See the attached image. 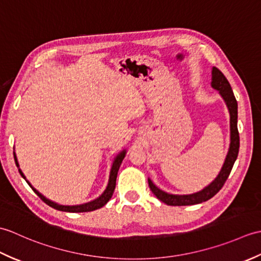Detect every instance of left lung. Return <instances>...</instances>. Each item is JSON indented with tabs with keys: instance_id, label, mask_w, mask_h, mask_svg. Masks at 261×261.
I'll use <instances>...</instances> for the list:
<instances>
[{
	"instance_id": "left-lung-1",
	"label": "left lung",
	"mask_w": 261,
	"mask_h": 261,
	"mask_svg": "<svg viewBox=\"0 0 261 261\" xmlns=\"http://www.w3.org/2000/svg\"><path fill=\"white\" fill-rule=\"evenodd\" d=\"M211 85L214 90L219 91L220 95L222 96L226 107L229 109L230 113V148L224 164L221 168L219 175L216 178L207 185L202 191L194 194H188V195H175V194H169L160 190L156 185L153 184L151 179L148 178L149 187L151 192L157 196L158 199L164 202L167 205H173V206H181V205H194L199 204L202 202L207 201L212 198L221 188L223 187L225 180L231 173L232 167H233L236 159L239 153L240 147V138L239 131H238V103L234 97V94L232 92L230 83L226 80V77L222 74V71L216 67L212 68V82Z\"/></svg>"
}]
</instances>
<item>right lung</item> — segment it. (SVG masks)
<instances>
[{"mask_svg": "<svg viewBox=\"0 0 261 261\" xmlns=\"http://www.w3.org/2000/svg\"><path fill=\"white\" fill-rule=\"evenodd\" d=\"M125 150L121 151L118 156H116L114 158V162L112 164V168H111V171H110V178H109V184L107 186V190H105L103 192V194L99 197H97L96 199H94V201H91L88 203H85V204H81V205H60V204H57L55 203L53 201H50V199L46 198L45 196L42 195V194L39 193L36 188H33L31 186V184L29 181H28L25 179V177L23 175V173H22L21 169L19 168V173L20 175L23 177V178L25 179V181L29 184V186L32 188L33 192H35L37 195L40 197L43 202H45L46 204H48L49 206H51L53 208H56L58 211H64V212H71V213H81V212H91V211H94V210H97V208H101L102 206H104L105 204H107L110 198L112 197L113 195V192H114V188H115V182H116V176H118V171H119V168L120 166L122 164V160H123L124 156H125ZM14 154V160H15V165L18 166L19 167V163H18V159H16V156H15V152H13Z\"/></svg>", "mask_w": 261, "mask_h": 261, "instance_id": "1", "label": "right lung"}]
</instances>
